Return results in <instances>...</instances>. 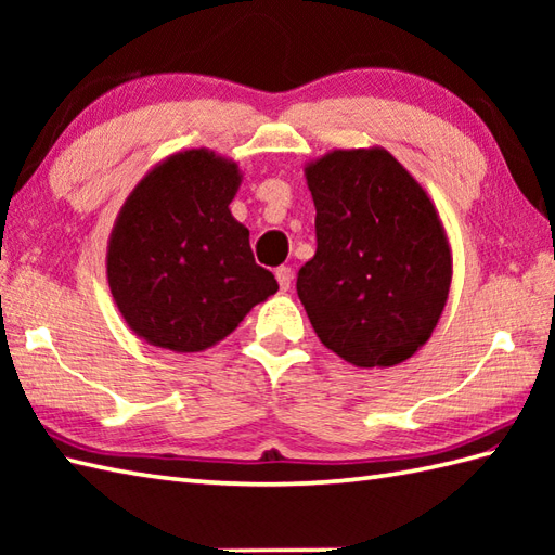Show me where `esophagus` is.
<instances>
[{"instance_id": "esophagus-1", "label": "esophagus", "mask_w": 555, "mask_h": 555, "mask_svg": "<svg viewBox=\"0 0 555 555\" xmlns=\"http://www.w3.org/2000/svg\"><path fill=\"white\" fill-rule=\"evenodd\" d=\"M276 281H279L281 291H288V288H291V281H293L291 267H279V269H276Z\"/></svg>"}]
</instances>
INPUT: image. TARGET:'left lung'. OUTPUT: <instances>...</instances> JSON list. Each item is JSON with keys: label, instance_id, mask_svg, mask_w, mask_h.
Wrapping results in <instances>:
<instances>
[{"label": "left lung", "instance_id": "left-lung-1", "mask_svg": "<svg viewBox=\"0 0 555 555\" xmlns=\"http://www.w3.org/2000/svg\"><path fill=\"white\" fill-rule=\"evenodd\" d=\"M317 253L298 271L314 334L356 367H393L427 344L453 279L431 197L391 152L332 150L305 164Z\"/></svg>", "mask_w": 555, "mask_h": 555}]
</instances>
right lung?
Masks as SVG:
<instances>
[{
	"mask_svg": "<svg viewBox=\"0 0 555 555\" xmlns=\"http://www.w3.org/2000/svg\"><path fill=\"white\" fill-rule=\"evenodd\" d=\"M241 181L238 162L193 147L128 193L109 233L107 281L124 322L150 346L207 350L279 291L229 209Z\"/></svg>",
	"mask_w": 555,
	"mask_h": 555,
	"instance_id": "add662e5",
	"label": "right lung"
}]
</instances>
